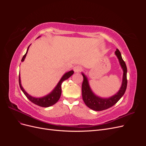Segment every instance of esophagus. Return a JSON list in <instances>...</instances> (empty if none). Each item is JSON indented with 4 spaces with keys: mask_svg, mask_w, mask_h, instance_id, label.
I'll return each instance as SVG.
<instances>
[{
    "mask_svg": "<svg viewBox=\"0 0 146 146\" xmlns=\"http://www.w3.org/2000/svg\"><path fill=\"white\" fill-rule=\"evenodd\" d=\"M74 71L75 72H79L82 70V68L80 66H76L74 67Z\"/></svg>",
    "mask_w": 146,
    "mask_h": 146,
    "instance_id": "esophagus-1",
    "label": "esophagus"
}]
</instances>
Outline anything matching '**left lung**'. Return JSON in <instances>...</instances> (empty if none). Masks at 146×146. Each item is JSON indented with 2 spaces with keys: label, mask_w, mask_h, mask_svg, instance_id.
Masks as SVG:
<instances>
[{
  "label": "left lung",
  "mask_w": 146,
  "mask_h": 146,
  "mask_svg": "<svg viewBox=\"0 0 146 146\" xmlns=\"http://www.w3.org/2000/svg\"><path fill=\"white\" fill-rule=\"evenodd\" d=\"M115 54L117 57L119 63H120L123 72L121 87L115 95L110 97L109 98H101L100 97L96 96L91 89L87 77L83 73H82L83 77V81L82 86L83 100L87 107L94 111H102V110L113 107L122 98L126 91L127 85V66L125 61L122 58L120 51L116 49Z\"/></svg>",
  "instance_id": "left-lung-1"
}]
</instances>
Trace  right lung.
<instances>
[{
	"label": "right lung",
	"mask_w": 146,
	"mask_h": 146,
	"mask_svg": "<svg viewBox=\"0 0 146 146\" xmlns=\"http://www.w3.org/2000/svg\"><path fill=\"white\" fill-rule=\"evenodd\" d=\"M29 47L30 46L28 47L27 52H26L25 54L23 56V58L21 60V61H24L25 56L27 55V54L28 52ZM73 74H74L73 70H70V71L64 74L63 75V76L61 77V80H60L58 83L57 84L56 87L54 88V90H53L50 93L47 94L46 96H44V97H42V98H34V97L31 96L24 90V88H23V86H22L21 83L20 74L19 76V86L21 90L23 91L24 94L26 97H27V99H29L31 102H32L38 106H40V107H50V106L53 105H54L58 101L61 94V84H62L63 81H64L65 80H67V79L71 76Z\"/></svg>",
	"instance_id": "add662e5"
}]
</instances>
